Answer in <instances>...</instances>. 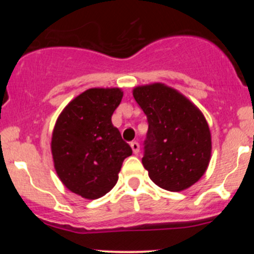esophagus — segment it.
<instances>
[{"mask_svg":"<svg viewBox=\"0 0 254 254\" xmlns=\"http://www.w3.org/2000/svg\"><path fill=\"white\" fill-rule=\"evenodd\" d=\"M131 149H132L133 154H138L139 153V144L137 142H131Z\"/></svg>","mask_w":254,"mask_h":254,"instance_id":"1","label":"esophagus"}]
</instances>
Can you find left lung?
Wrapping results in <instances>:
<instances>
[{
  "instance_id": "8db88e82",
  "label": "left lung",
  "mask_w": 254,
  "mask_h": 254,
  "mask_svg": "<svg viewBox=\"0 0 254 254\" xmlns=\"http://www.w3.org/2000/svg\"><path fill=\"white\" fill-rule=\"evenodd\" d=\"M132 94L149 125L142 157L149 178L167 191L186 190L210 162L211 135L203 113L164 83L138 86Z\"/></svg>"
}]
</instances>
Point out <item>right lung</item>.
<instances>
[{
	"label": "right lung",
	"mask_w": 254,
	"mask_h": 254,
	"mask_svg": "<svg viewBox=\"0 0 254 254\" xmlns=\"http://www.w3.org/2000/svg\"><path fill=\"white\" fill-rule=\"evenodd\" d=\"M121 88H90L64 107L55 124L51 153L55 170L68 190L87 199L105 196L117 184L131 147L113 127Z\"/></svg>",
	"instance_id": "right-lung-1"
}]
</instances>
